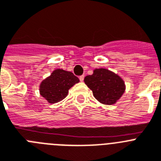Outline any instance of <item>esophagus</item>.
<instances>
[{"label": "esophagus", "mask_w": 161, "mask_h": 161, "mask_svg": "<svg viewBox=\"0 0 161 161\" xmlns=\"http://www.w3.org/2000/svg\"><path fill=\"white\" fill-rule=\"evenodd\" d=\"M84 75H81V76H79V80L81 81V82H83V80H84Z\"/></svg>", "instance_id": "esophagus-1"}]
</instances>
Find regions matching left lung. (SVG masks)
<instances>
[{"mask_svg":"<svg viewBox=\"0 0 161 161\" xmlns=\"http://www.w3.org/2000/svg\"><path fill=\"white\" fill-rule=\"evenodd\" d=\"M93 96L104 104H114L125 92V82L121 77L107 69H96L84 79Z\"/></svg>","mask_w":161,"mask_h":161,"instance_id":"1","label":"left lung"}]
</instances>
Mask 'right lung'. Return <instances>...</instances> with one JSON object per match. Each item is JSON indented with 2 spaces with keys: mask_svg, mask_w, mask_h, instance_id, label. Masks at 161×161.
Listing matches in <instances>:
<instances>
[{
  "mask_svg": "<svg viewBox=\"0 0 161 161\" xmlns=\"http://www.w3.org/2000/svg\"><path fill=\"white\" fill-rule=\"evenodd\" d=\"M79 79L72 72L57 69L49 77L42 81L40 86V93L50 104H55L65 99L69 89Z\"/></svg>",
  "mask_w": 161,
  "mask_h": 161,
  "instance_id": "add662e5",
  "label": "right lung"
}]
</instances>
